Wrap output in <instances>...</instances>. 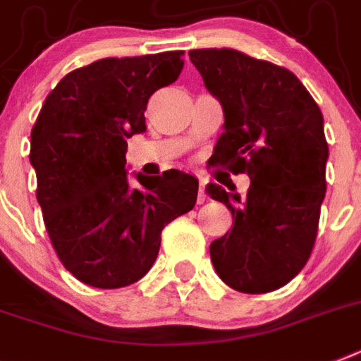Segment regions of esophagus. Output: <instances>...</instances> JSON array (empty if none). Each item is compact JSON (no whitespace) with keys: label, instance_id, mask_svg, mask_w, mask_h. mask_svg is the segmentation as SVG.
Listing matches in <instances>:
<instances>
[{"label":"esophagus","instance_id":"1","mask_svg":"<svg viewBox=\"0 0 361 361\" xmlns=\"http://www.w3.org/2000/svg\"><path fill=\"white\" fill-rule=\"evenodd\" d=\"M207 201V193H204V180H199V193H197V202L202 204V202Z\"/></svg>","mask_w":361,"mask_h":361}]
</instances>
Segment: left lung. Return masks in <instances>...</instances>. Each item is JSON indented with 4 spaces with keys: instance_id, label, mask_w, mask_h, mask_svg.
I'll return each mask as SVG.
<instances>
[{
    "instance_id": "left-lung-1",
    "label": "left lung",
    "mask_w": 361,
    "mask_h": 361,
    "mask_svg": "<svg viewBox=\"0 0 361 361\" xmlns=\"http://www.w3.org/2000/svg\"><path fill=\"white\" fill-rule=\"evenodd\" d=\"M190 61L225 114L212 159L247 173L234 184H208L232 212V228L210 243L216 273L232 290L267 293L299 273L314 249L326 192L329 144L323 114L290 70L236 49H192Z\"/></svg>"
}]
</instances>
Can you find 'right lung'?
I'll use <instances>...</instances> for the list:
<instances>
[{
  "label": "right lung",
  "mask_w": 361,
  "mask_h": 361,
  "mask_svg": "<svg viewBox=\"0 0 361 361\" xmlns=\"http://www.w3.org/2000/svg\"><path fill=\"white\" fill-rule=\"evenodd\" d=\"M183 51L101 59L70 71L42 105L29 160L47 234L77 281L116 290L151 269L162 228L190 212L197 178L169 169L130 186L127 138L145 133L154 92L177 80Z\"/></svg>",
  "instance_id": "right-lung-1"
}]
</instances>
